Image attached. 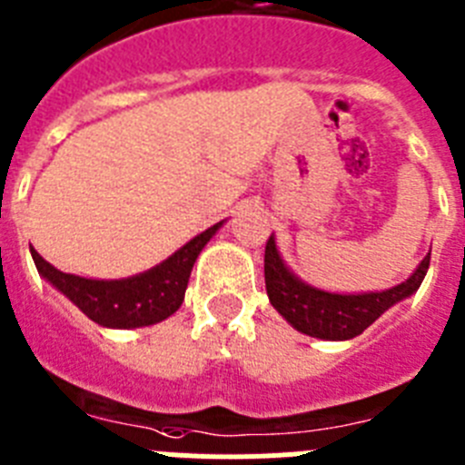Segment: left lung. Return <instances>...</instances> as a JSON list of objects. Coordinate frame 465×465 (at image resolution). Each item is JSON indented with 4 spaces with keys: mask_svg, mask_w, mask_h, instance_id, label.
<instances>
[{
    "mask_svg": "<svg viewBox=\"0 0 465 465\" xmlns=\"http://www.w3.org/2000/svg\"><path fill=\"white\" fill-rule=\"evenodd\" d=\"M429 262L430 252L421 259L415 273L405 282L396 284L387 292L331 294V292H322L301 282L284 266L275 250L273 236H271L266 241V252H263V278H266L269 301L296 331L308 333L312 338H324V341H347V338L359 336L391 305L403 301L405 296L415 294L429 271Z\"/></svg>",
    "mask_w": 465,
    "mask_h": 465,
    "instance_id": "1",
    "label": "left lung"
}]
</instances>
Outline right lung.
<instances>
[{
    "instance_id": "right-lung-1",
    "label": "right lung",
    "mask_w": 465,
    "mask_h": 465,
    "mask_svg": "<svg viewBox=\"0 0 465 465\" xmlns=\"http://www.w3.org/2000/svg\"><path fill=\"white\" fill-rule=\"evenodd\" d=\"M220 227L223 223L213 224L160 266L124 280H90L62 273L53 263L45 262L35 248L29 250H32L36 271L66 299L74 301L92 322L111 326V329H136V326L157 324L181 308L192 266L203 245Z\"/></svg>"
}]
</instances>
